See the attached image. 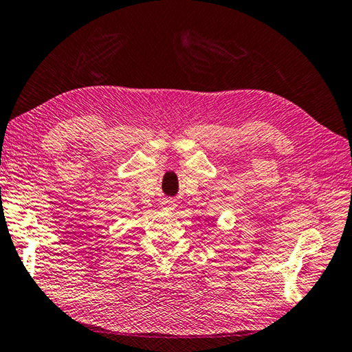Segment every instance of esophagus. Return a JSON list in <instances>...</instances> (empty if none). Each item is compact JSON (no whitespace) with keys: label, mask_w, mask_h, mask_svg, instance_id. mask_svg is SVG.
<instances>
[{"label":"esophagus","mask_w":352,"mask_h":352,"mask_svg":"<svg viewBox=\"0 0 352 352\" xmlns=\"http://www.w3.org/2000/svg\"><path fill=\"white\" fill-rule=\"evenodd\" d=\"M172 207H174V204H172V203H168V204H166V208H169V210H170Z\"/></svg>","instance_id":"1"}]
</instances>
